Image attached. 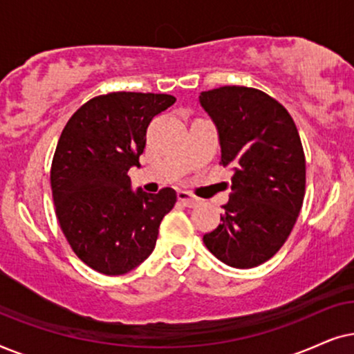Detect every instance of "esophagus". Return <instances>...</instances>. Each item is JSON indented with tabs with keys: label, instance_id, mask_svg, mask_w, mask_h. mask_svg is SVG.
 Masks as SVG:
<instances>
[{
	"label": "esophagus",
	"instance_id": "34e87169",
	"mask_svg": "<svg viewBox=\"0 0 354 354\" xmlns=\"http://www.w3.org/2000/svg\"><path fill=\"white\" fill-rule=\"evenodd\" d=\"M178 201H180L181 204L186 205V207H196L197 202H199V199H196V197L191 196L187 191L178 192Z\"/></svg>",
	"mask_w": 354,
	"mask_h": 354
}]
</instances>
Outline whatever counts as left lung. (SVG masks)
<instances>
[{
    "label": "left lung",
    "instance_id": "left-lung-1",
    "mask_svg": "<svg viewBox=\"0 0 354 354\" xmlns=\"http://www.w3.org/2000/svg\"><path fill=\"white\" fill-rule=\"evenodd\" d=\"M201 105L220 136V165L233 168L221 223L204 244L226 266L252 268L275 256L303 207L306 158L286 108L252 87L202 92Z\"/></svg>",
    "mask_w": 354,
    "mask_h": 354
}]
</instances>
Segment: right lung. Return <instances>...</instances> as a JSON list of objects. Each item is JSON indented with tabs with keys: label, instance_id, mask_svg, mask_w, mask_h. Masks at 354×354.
<instances>
[{
	"label": "right lung",
	"instance_id": "obj_1",
	"mask_svg": "<svg viewBox=\"0 0 354 354\" xmlns=\"http://www.w3.org/2000/svg\"><path fill=\"white\" fill-rule=\"evenodd\" d=\"M176 102L167 93L93 97L66 122L51 162L55 212L75 256L105 275H122L152 254L176 192L131 191L153 116Z\"/></svg>",
	"mask_w": 354,
	"mask_h": 354
}]
</instances>
